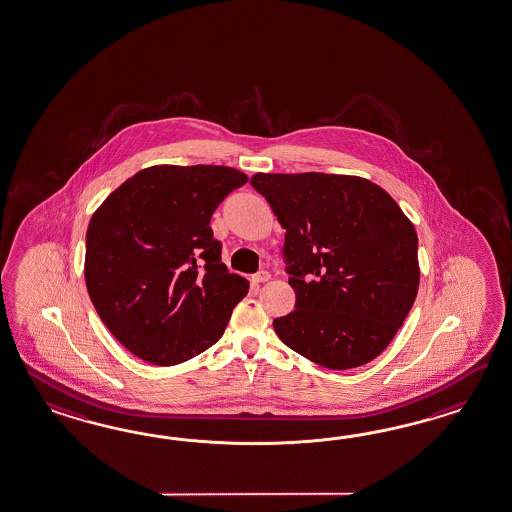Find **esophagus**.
<instances>
[{"label": "esophagus", "instance_id": "esophagus-1", "mask_svg": "<svg viewBox=\"0 0 512 512\" xmlns=\"http://www.w3.org/2000/svg\"><path fill=\"white\" fill-rule=\"evenodd\" d=\"M270 279H272L270 272H259V274L253 275V281H255V283H266V281H270Z\"/></svg>", "mask_w": 512, "mask_h": 512}]
</instances>
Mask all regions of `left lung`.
<instances>
[{
  "label": "left lung",
  "instance_id": "1",
  "mask_svg": "<svg viewBox=\"0 0 512 512\" xmlns=\"http://www.w3.org/2000/svg\"><path fill=\"white\" fill-rule=\"evenodd\" d=\"M285 233L296 309L275 318L288 348L331 370L381 355L420 285L418 235L387 190L359 175L255 174Z\"/></svg>",
  "mask_w": 512,
  "mask_h": 512
}]
</instances>
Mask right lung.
Instances as JSON below:
<instances>
[{
	"instance_id": "right-lung-1",
	"label": "right lung",
	"mask_w": 512,
	"mask_h": 512,
	"mask_svg": "<svg viewBox=\"0 0 512 512\" xmlns=\"http://www.w3.org/2000/svg\"><path fill=\"white\" fill-rule=\"evenodd\" d=\"M248 183L229 166L157 164L107 196L87 229L85 283L101 322L142 361L174 366L211 348L250 283L229 274L211 216Z\"/></svg>"
}]
</instances>
